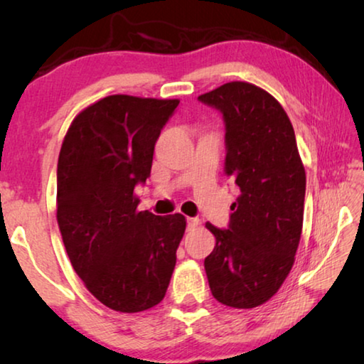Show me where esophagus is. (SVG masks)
I'll use <instances>...</instances> for the list:
<instances>
[{"instance_id": "1", "label": "esophagus", "mask_w": 364, "mask_h": 364, "mask_svg": "<svg viewBox=\"0 0 364 364\" xmlns=\"http://www.w3.org/2000/svg\"><path fill=\"white\" fill-rule=\"evenodd\" d=\"M200 226L199 218H188V230H196V228Z\"/></svg>"}]
</instances>
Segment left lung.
I'll return each mask as SVG.
<instances>
[{"instance_id": "8db88e82", "label": "left lung", "mask_w": 364, "mask_h": 364, "mask_svg": "<svg viewBox=\"0 0 364 364\" xmlns=\"http://www.w3.org/2000/svg\"><path fill=\"white\" fill-rule=\"evenodd\" d=\"M226 123L225 175L241 196L228 230L207 223L217 244L204 267L212 295L255 308L279 291L295 262L304 226L305 167L286 110L268 91L230 82L199 96Z\"/></svg>"}]
</instances>
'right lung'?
Wrapping results in <instances>:
<instances>
[{
  "instance_id": "right-lung-1",
  "label": "right lung",
  "mask_w": 364,
  "mask_h": 364,
  "mask_svg": "<svg viewBox=\"0 0 364 364\" xmlns=\"http://www.w3.org/2000/svg\"><path fill=\"white\" fill-rule=\"evenodd\" d=\"M180 100L112 95L67 130L58 162L56 217L85 287L110 310L162 301L186 218L139 212L134 186L151 175L154 146Z\"/></svg>"
}]
</instances>
